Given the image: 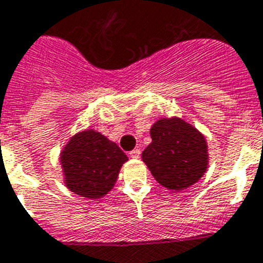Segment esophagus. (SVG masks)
Wrapping results in <instances>:
<instances>
[{
	"instance_id": "34e87169",
	"label": "esophagus",
	"mask_w": 263,
	"mask_h": 263,
	"mask_svg": "<svg viewBox=\"0 0 263 263\" xmlns=\"http://www.w3.org/2000/svg\"><path fill=\"white\" fill-rule=\"evenodd\" d=\"M129 155H131V158H139L140 157V148H135V150H132L131 153H129Z\"/></svg>"
}]
</instances>
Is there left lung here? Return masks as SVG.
Segmentation results:
<instances>
[{"instance_id": "1", "label": "left lung", "mask_w": 263, "mask_h": 263, "mask_svg": "<svg viewBox=\"0 0 263 263\" xmlns=\"http://www.w3.org/2000/svg\"><path fill=\"white\" fill-rule=\"evenodd\" d=\"M153 142L142 159L154 178L168 191L180 192L197 182L208 167V144L201 132L180 119H161L151 127Z\"/></svg>"}]
</instances>
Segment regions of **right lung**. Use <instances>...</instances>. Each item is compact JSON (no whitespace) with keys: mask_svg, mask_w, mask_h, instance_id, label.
Masks as SVG:
<instances>
[{"mask_svg":"<svg viewBox=\"0 0 263 263\" xmlns=\"http://www.w3.org/2000/svg\"><path fill=\"white\" fill-rule=\"evenodd\" d=\"M128 157L95 129L78 132L61 153L66 186L86 198L104 197L117 181Z\"/></svg>","mask_w":263,"mask_h":263,"instance_id":"add662e5","label":"right lung"}]
</instances>
